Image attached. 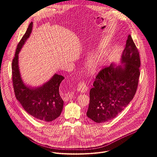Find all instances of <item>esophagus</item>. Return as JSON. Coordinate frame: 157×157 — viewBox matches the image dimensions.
<instances>
[{"label": "esophagus", "instance_id": "esophagus-1", "mask_svg": "<svg viewBox=\"0 0 157 157\" xmlns=\"http://www.w3.org/2000/svg\"><path fill=\"white\" fill-rule=\"evenodd\" d=\"M78 91H80L82 93H86L87 90V87L86 85L85 82L84 81H81L78 84V87H77Z\"/></svg>", "mask_w": 157, "mask_h": 157}]
</instances>
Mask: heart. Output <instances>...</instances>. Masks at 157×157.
<instances>
[{
	"instance_id": "b5f03b06",
	"label": "heart",
	"mask_w": 157,
	"mask_h": 157,
	"mask_svg": "<svg viewBox=\"0 0 157 157\" xmlns=\"http://www.w3.org/2000/svg\"><path fill=\"white\" fill-rule=\"evenodd\" d=\"M104 58V55L102 52H98L89 57L86 63L87 71L91 74L97 73L101 68Z\"/></svg>"
}]
</instances>
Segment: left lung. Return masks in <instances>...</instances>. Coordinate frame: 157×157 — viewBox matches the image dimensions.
<instances>
[{"instance_id":"1","label":"left lung","mask_w":157,"mask_h":157,"mask_svg":"<svg viewBox=\"0 0 157 157\" xmlns=\"http://www.w3.org/2000/svg\"><path fill=\"white\" fill-rule=\"evenodd\" d=\"M123 64H111L101 70L91 89L87 116L96 123L115 118L132 100L140 76L139 51L128 35L121 59Z\"/></svg>"}]
</instances>
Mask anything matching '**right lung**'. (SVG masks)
Instances as JSON below:
<instances>
[{"instance_id":"right-lung-1","label":"right lung","mask_w":157,"mask_h":157,"mask_svg":"<svg viewBox=\"0 0 157 157\" xmlns=\"http://www.w3.org/2000/svg\"><path fill=\"white\" fill-rule=\"evenodd\" d=\"M33 27L31 22L25 35L18 43L12 61V81L17 99L27 113L36 119L52 122L58 118L63 108V100L59 95V87L64 78L55 74L47 82L40 87H32L25 84L18 67V53L29 38Z\"/></svg>"}]
</instances>
